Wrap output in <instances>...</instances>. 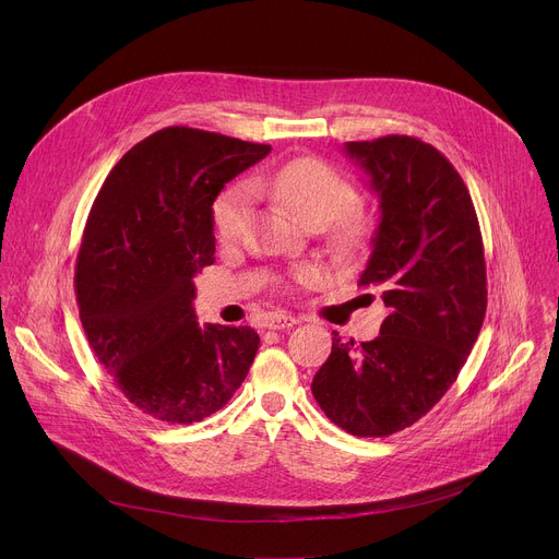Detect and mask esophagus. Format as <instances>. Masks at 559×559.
<instances>
[{"mask_svg":"<svg viewBox=\"0 0 559 559\" xmlns=\"http://www.w3.org/2000/svg\"><path fill=\"white\" fill-rule=\"evenodd\" d=\"M294 325H298V318L292 313H272L265 321V328L270 330H287Z\"/></svg>","mask_w":559,"mask_h":559,"instance_id":"1","label":"esophagus"}]
</instances>
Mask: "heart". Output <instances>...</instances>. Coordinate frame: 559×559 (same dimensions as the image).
Here are the masks:
<instances>
[{
	"label": "heart",
	"mask_w": 559,
	"mask_h": 559,
	"mask_svg": "<svg viewBox=\"0 0 559 559\" xmlns=\"http://www.w3.org/2000/svg\"><path fill=\"white\" fill-rule=\"evenodd\" d=\"M257 190H272L289 210L307 225H328L334 221V241L345 254H356L367 248L373 234V216L352 210L356 203L354 186L328 164L318 158H294L272 179L254 181ZM250 214V197L243 188L225 192L214 203V227L221 243H231L243 234ZM313 270H298V283H311Z\"/></svg>",
	"instance_id": "heart-1"
}]
</instances>
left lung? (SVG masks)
<instances>
[{
  "mask_svg": "<svg viewBox=\"0 0 559 559\" xmlns=\"http://www.w3.org/2000/svg\"><path fill=\"white\" fill-rule=\"evenodd\" d=\"M378 197V227L358 285L380 292V334L354 345L332 332L311 393L358 438L420 420L455 382L487 313L483 234L468 190L433 145L389 134L345 143Z\"/></svg>",
  "mask_w": 559,
  "mask_h": 559,
  "instance_id": "1",
  "label": "left lung"
}]
</instances>
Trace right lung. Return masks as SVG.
<instances>
[{"label": "right lung", "instance_id": "obj_1", "mask_svg": "<svg viewBox=\"0 0 559 559\" xmlns=\"http://www.w3.org/2000/svg\"><path fill=\"white\" fill-rule=\"evenodd\" d=\"M270 145L164 128L128 150L104 181L76 257L88 343L143 414L199 423L246 380L259 334L199 325L194 276L214 263V201Z\"/></svg>", "mask_w": 559, "mask_h": 559}]
</instances>
